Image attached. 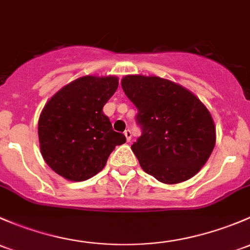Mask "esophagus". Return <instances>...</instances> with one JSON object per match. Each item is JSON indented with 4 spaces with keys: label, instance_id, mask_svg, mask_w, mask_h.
Masks as SVG:
<instances>
[{
    "label": "esophagus",
    "instance_id": "obj_1",
    "mask_svg": "<svg viewBox=\"0 0 250 250\" xmlns=\"http://www.w3.org/2000/svg\"><path fill=\"white\" fill-rule=\"evenodd\" d=\"M124 135L126 137V141H127V142H130L131 137H132V132H131V130H128V128H127V130H125Z\"/></svg>",
    "mask_w": 250,
    "mask_h": 250
}]
</instances>
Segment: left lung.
<instances>
[{
  "mask_svg": "<svg viewBox=\"0 0 250 250\" xmlns=\"http://www.w3.org/2000/svg\"><path fill=\"white\" fill-rule=\"evenodd\" d=\"M122 87L138 110L142 135L131 149L143 171L165 184L194 177L215 146L214 123L205 104L160 77L126 76Z\"/></svg>",
  "mask_w": 250,
  "mask_h": 250,
  "instance_id": "8db88e82",
  "label": "left lung"
}]
</instances>
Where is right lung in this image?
I'll return each instance as SVG.
<instances>
[{
    "label": "right lung",
    "instance_id": "obj_1",
    "mask_svg": "<svg viewBox=\"0 0 250 250\" xmlns=\"http://www.w3.org/2000/svg\"><path fill=\"white\" fill-rule=\"evenodd\" d=\"M118 84L113 76L82 77L59 90L43 108L38 120L41 153L63 178H91L106 166L115 146L126 142L102 110Z\"/></svg>",
    "mask_w": 250,
    "mask_h": 250
}]
</instances>
